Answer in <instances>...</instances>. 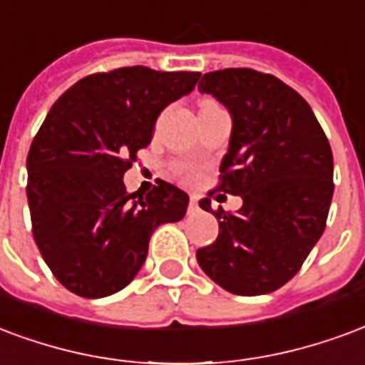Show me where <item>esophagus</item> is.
<instances>
[{
	"instance_id": "34e87169",
	"label": "esophagus",
	"mask_w": 365,
	"mask_h": 365,
	"mask_svg": "<svg viewBox=\"0 0 365 365\" xmlns=\"http://www.w3.org/2000/svg\"><path fill=\"white\" fill-rule=\"evenodd\" d=\"M198 198L196 196H190V202H188V214H196L198 212Z\"/></svg>"
}]
</instances>
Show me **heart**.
Instances as JSON below:
<instances>
[{
	"label": "heart",
	"mask_w": 365,
	"mask_h": 365,
	"mask_svg": "<svg viewBox=\"0 0 365 365\" xmlns=\"http://www.w3.org/2000/svg\"><path fill=\"white\" fill-rule=\"evenodd\" d=\"M182 173H185V175H192V169H188V167H185V169H182Z\"/></svg>",
	"instance_id": "b5f03b06"
}]
</instances>
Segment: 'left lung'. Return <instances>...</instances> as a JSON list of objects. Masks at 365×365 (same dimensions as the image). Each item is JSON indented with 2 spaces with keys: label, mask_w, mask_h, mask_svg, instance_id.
<instances>
[{
  "label": "left lung",
  "mask_w": 365,
  "mask_h": 365,
  "mask_svg": "<svg viewBox=\"0 0 365 365\" xmlns=\"http://www.w3.org/2000/svg\"><path fill=\"white\" fill-rule=\"evenodd\" d=\"M198 91L231 114L215 190L241 196L220 210V233L198 249L210 278L237 295H262L292 280L324 231L332 200V151L305 98L278 77L247 68L210 71ZM210 212V198L200 202Z\"/></svg>",
  "instance_id": "left-lung-1"
}]
</instances>
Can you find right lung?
Listing matches in <instances>:
<instances>
[{
	"mask_svg": "<svg viewBox=\"0 0 365 365\" xmlns=\"http://www.w3.org/2000/svg\"><path fill=\"white\" fill-rule=\"evenodd\" d=\"M200 76L120 68L83 77L50 108L26 157V198L36 247L63 288L91 299L120 292L143 267L153 231L185 217V190L161 180L135 198L122 177L161 110Z\"/></svg>",
	"mask_w": 365,
	"mask_h": 365,
	"instance_id": "1",
	"label": "right lung"
}]
</instances>
